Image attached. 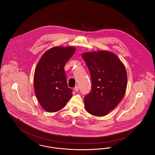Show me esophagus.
<instances>
[{
  "label": "esophagus",
  "mask_w": 155,
  "mask_h": 155,
  "mask_svg": "<svg viewBox=\"0 0 155 155\" xmlns=\"http://www.w3.org/2000/svg\"><path fill=\"white\" fill-rule=\"evenodd\" d=\"M74 90L76 92H78V91H79V87L77 85V86H76V87H74Z\"/></svg>",
  "instance_id": "1"
}]
</instances>
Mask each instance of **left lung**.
<instances>
[{
	"label": "left lung",
	"instance_id": "1",
	"mask_svg": "<svg viewBox=\"0 0 155 155\" xmlns=\"http://www.w3.org/2000/svg\"><path fill=\"white\" fill-rule=\"evenodd\" d=\"M91 74L92 89L84 98L85 109L95 116H104L122 100L127 87L125 67L119 57L105 50L83 52Z\"/></svg>",
	"mask_w": 155,
	"mask_h": 155
}]
</instances>
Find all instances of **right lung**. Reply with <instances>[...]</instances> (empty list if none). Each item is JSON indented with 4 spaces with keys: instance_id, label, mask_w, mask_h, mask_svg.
<instances>
[{
    "instance_id": "add662e5",
    "label": "right lung",
    "mask_w": 155,
    "mask_h": 155,
    "mask_svg": "<svg viewBox=\"0 0 155 155\" xmlns=\"http://www.w3.org/2000/svg\"><path fill=\"white\" fill-rule=\"evenodd\" d=\"M75 51L72 46H54L45 52L38 63L33 86L36 98L46 111L61 110L72 97L64 66Z\"/></svg>"
}]
</instances>
